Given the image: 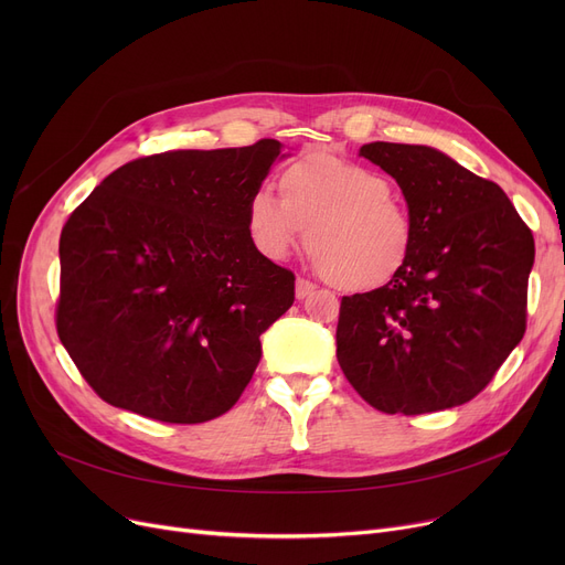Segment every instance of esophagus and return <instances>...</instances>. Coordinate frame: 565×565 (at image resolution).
I'll return each mask as SVG.
<instances>
[{
  "label": "esophagus",
  "instance_id": "obj_1",
  "mask_svg": "<svg viewBox=\"0 0 565 565\" xmlns=\"http://www.w3.org/2000/svg\"><path fill=\"white\" fill-rule=\"evenodd\" d=\"M316 290V286L311 284V281H307V279H298L295 281V298L298 300H305V298H309V295Z\"/></svg>",
  "mask_w": 565,
  "mask_h": 565
}]
</instances>
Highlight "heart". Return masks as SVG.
<instances>
[{"label": "heart", "mask_w": 565, "mask_h": 565, "mask_svg": "<svg viewBox=\"0 0 565 565\" xmlns=\"http://www.w3.org/2000/svg\"><path fill=\"white\" fill-rule=\"evenodd\" d=\"M279 192L254 190L247 228L273 260L307 243L324 279L348 292L392 284L409 263L414 222L382 173L328 151H311L279 173Z\"/></svg>", "instance_id": "heart-1"}]
</instances>
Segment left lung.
<instances>
[{
    "label": "left lung",
    "mask_w": 565,
    "mask_h": 565,
    "mask_svg": "<svg viewBox=\"0 0 565 565\" xmlns=\"http://www.w3.org/2000/svg\"><path fill=\"white\" fill-rule=\"evenodd\" d=\"M360 156L398 183L414 249L392 284L343 298L337 360L380 412L462 405L524 337L533 235L507 192L433 146L371 141Z\"/></svg>",
    "instance_id": "8db88e82"
}]
</instances>
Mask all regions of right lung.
<instances>
[{"mask_svg":"<svg viewBox=\"0 0 565 565\" xmlns=\"http://www.w3.org/2000/svg\"><path fill=\"white\" fill-rule=\"evenodd\" d=\"M284 143L169 151L111 171L68 217L56 332L96 394L167 424L228 412L260 362V334L295 300L265 258L247 199Z\"/></svg>","mask_w":565,"mask_h":565,"instance_id":"1","label":"right lung"}]
</instances>
